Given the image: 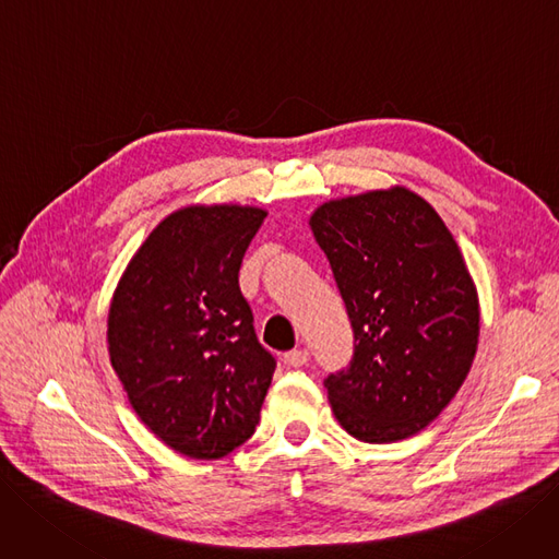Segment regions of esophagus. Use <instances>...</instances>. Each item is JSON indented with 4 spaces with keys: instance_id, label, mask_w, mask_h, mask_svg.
<instances>
[{
    "instance_id": "34e87169",
    "label": "esophagus",
    "mask_w": 559,
    "mask_h": 559,
    "mask_svg": "<svg viewBox=\"0 0 559 559\" xmlns=\"http://www.w3.org/2000/svg\"><path fill=\"white\" fill-rule=\"evenodd\" d=\"M308 359H311V355H308V349H304V347H299V349H290V353H285V355H283V361H285L287 366H293V368H301V366H306V364H308Z\"/></svg>"
}]
</instances>
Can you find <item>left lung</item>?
Instances as JSON below:
<instances>
[{
    "instance_id": "1",
    "label": "left lung",
    "mask_w": 559,
    "mask_h": 559,
    "mask_svg": "<svg viewBox=\"0 0 559 559\" xmlns=\"http://www.w3.org/2000/svg\"><path fill=\"white\" fill-rule=\"evenodd\" d=\"M355 353L324 380L338 424L361 442H396L436 419L465 382L479 299L461 248L407 189L324 202L311 216Z\"/></svg>"
}]
</instances>
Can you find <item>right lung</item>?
<instances>
[{
  "mask_svg": "<svg viewBox=\"0 0 559 559\" xmlns=\"http://www.w3.org/2000/svg\"><path fill=\"white\" fill-rule=\"evenodd\" d=\"M264 212L186 206L160 221L123 272L108 349L129 403L156 438L214 461L255 432L276 359L255 336L239 266Z\"/></svg>",
  "mask_w": 559,
  "mask_h": 559,
  "instance_id": "1",
  "label": "right lung"
}]
</instances>
